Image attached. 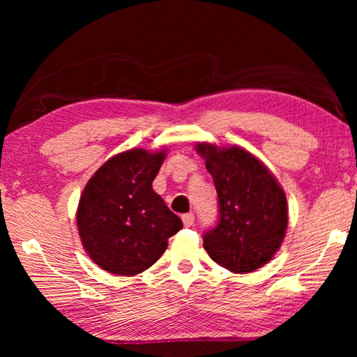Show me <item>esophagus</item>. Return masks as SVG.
Masks as SVG:
<instances>
[{
	"label": "esophagus",
	"mask_w": 357,
	"mask_h": 357,
	"mask_svg": "<svg viewBox=\"0 0 357 357\" xmlns=\"http://www.w3.org/2000/svg\"><path fill=\"white\" fill-rule=\"evenodd\" d=\"M193 222H195V215H193L192 213H187L183 215V223L185 227H192Z\"/></svg>",
	"instance_id": "obj_1"
}]
</instances>
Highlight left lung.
<instances>
[{
	"mask_svg": "<svg viewBox=\"0 0 357 357\" xmlns=\"http://www.w3.org/2000/svg\"><path fill=\"white\" fill-rule=\"evenodd\" d=\"M219 197V222L203 234L217 264L234 274L252 273L274 257L287 233L285 192L255 155L239 146L198 143Z\"/></svg>",
	"mask_w": 357,
	"mask_h": 357,
	"instance_id": "obj_1",
	"label": "left lung"
}]
</instances>
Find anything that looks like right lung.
Returning <instances> with one entry per match:
<instances>
[{"instance_id":"obj_1","label":"right lung","mask_w":357,"mask_h":357,"mask_svg":"<svg viewBox=\"0 0 357 357\" xmlns=\"http://www.w3.org/2000/svg\"><path fill=\"white\" fill-rule=\"evenodd\" d=\"M165 151L129 149L108 159L83 189L77 209L82 244L93 261L116 275L151 268L183 228L153 189Z\"/></svg>"}]
</instances>
